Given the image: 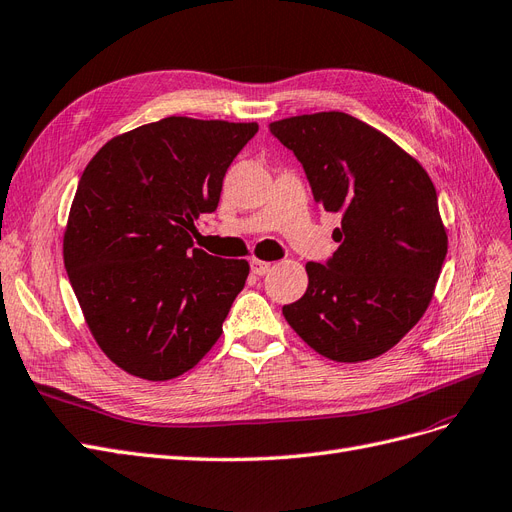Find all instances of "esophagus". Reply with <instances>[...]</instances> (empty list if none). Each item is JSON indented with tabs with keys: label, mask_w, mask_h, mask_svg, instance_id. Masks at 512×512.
<instances>
[{
	"label": "esophagus",
	"mask_w": 512,
	"mask_h": 512,
	"mask_svg": "<svg viewBox=\"0 0 512 512\" xmlns=\"http://www.w3.org/2000/svg\"><path fill=\"white\" fill-rule=\"evenodd\" d=\"M270 270H272V263L268 261H259V259L251 261V272L257 276H266Z\"/></svg>",
	"instance_id": "obj_1"
}]
</instances>
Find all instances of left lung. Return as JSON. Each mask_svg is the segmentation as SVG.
I'll use <instances>...</instances> for the list:
<instances>
[{"instance_id":"obj_1","label":"left lung","mask_w":512,"mask_h":512,"mask_svg":"<svg viewBox=\"0 0 512 512\" xmlns=\"http://www.w3.org/2000/svg\"><path fill=\"white\" fill-rule=\"evenodd\" d=\"M315 202L340 212L338 251L306 263L308 289L287 323L327 359L366 361L398 344L430 304L447 257L438 195L419 161L344 112L276 121Z\"/></svg>"}]
</instances>
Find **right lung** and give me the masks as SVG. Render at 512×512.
Returning a JSON list of instances; mask_svg holds the SVG:
<instances>
[{
    "label": "right lung",
    "mask_w": 512,
    "mask_h": 512,
    "mask_svg": "<svg viewBox=\"0 0 512 512\" xmlns=\"http://www.w3.org/2000/svg\"><path fill=\"white\" fill-rule=\"evenodd\" d=\"M257 123L168 117L100 148L78 180L63 261L100 349L125 372L170 381L223 332L249 263L195 249L227 168Z\"/></svg>",
    "instance_id": "1"
}]
</instances>
